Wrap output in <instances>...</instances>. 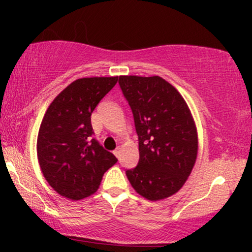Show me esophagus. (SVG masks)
Returning <instances> with one entry per match:
<instances>
[{
	"instance_id": "1",
	"label": "esophagus",
	"mask_w": 252,
	"mask_h": 252,
	"mask_svg": "<svg viewBox=\"0 0 252 252\" xmlns=\"http://www.w3.org/2000/svg\"><path fill=\"white\" fill-rule=\"evenodd\" d=\"M114 154L116 158H120V148H116L114 150Z\"/></svg>"
}]
</instances>
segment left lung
<instances>
[{"label":"left lung","mask_w":252,"mask_h":252,"mask_svg":"<svg viewBox=\"0 0 252 252\" xmlns=\"http://www.w3.org/2000/svg\"><path fill=\"white\" fill-rule=\"evenodd\" d=\"M138 136L140 160L126 170L132 189L150 201L175 194L192 172L198 132L190 110L172 84L158 76H121Z\"/></svg>","instance_id":"1"}]
</instances>
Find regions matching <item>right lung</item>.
Wrapping results in <instances>:
<instances>
[{
  "label": "right lung",
  "instance_id": "add662e5",
  "mask_svg": "<svg viewBox=\"0 0 252 252\" xmlns=\"http://www.w3.org/2000/svg\"><path fill=\"white\" fill-rule=\"evenodd\" d=\"M118 77L80 78L50 104L37 134L36 152L46 181L62 196L80 200L94 194L104 173L117 162L92 138L91 114Z\"/></svg>",
  "mask_w": 252,
  "mask_h": 252
}]
</instances>
